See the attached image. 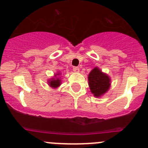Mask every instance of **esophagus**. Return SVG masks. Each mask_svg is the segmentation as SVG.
Returning <instances> with one entry per match:
<instances>
[{
	"mask_svg": "<svg viewBox=\"0 0 148 148\" xmlns=\"http://www.w3.org/2000/svg\"><path fill=\"white\" fill-rule=\"evenodd\" d=\"M73 71H74V72H79L80 69L78 66H74L73 67Z\"/></svg>",
	"mask_w": 148,
	"mask_h": 148,
	"instance_id": "34e87169",
	"label": "esophagus"
}]
</instances>
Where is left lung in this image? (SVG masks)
<instances>
[{
    "instance_id": "1",
    "label": "left lung",
    "mask_w": 148,
    "mask_h": 148,
    "mask_svg": "<svg viewBox=\"0 0 148 148\" xmlns=\"http://www.w3.org/2000/svg\"><path fill=\"white\" fill-rule=\"evenodd\" d=\"M88 82L91 92L95 97H101L111 86V79L105 73L102 72L97 66L95 67L88 75Z\"/></svg>"
}]
</instances>
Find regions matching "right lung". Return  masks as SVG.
Instances as JSON below:
<instances>
[{
	"mask_svg": "<svg viewBox=\"0 0 148 148\" xmlns=\"http://www.w3.org/2000/svg\"><path fill=\"white\" fill-rule=\"evenodd\" d=\"M60 74L61 73L59 71H58V73H56L52 78L49 79L48 80V84H49V86L50 87L53 88V89H56V88L59 87L62 84V79L59 77Z\"/></svg>",
	"mask_w": 148,
	"mask_h": 148,
	"instance_id": "1",
	"label": "right lung"
}]
</instances>
